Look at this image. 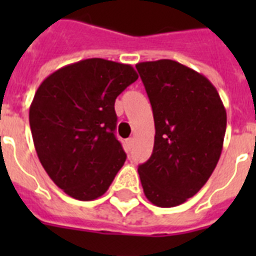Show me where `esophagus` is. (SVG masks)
I'll list each match as a JSON object with an SVG mask.
<instances>
[{
	"label": "esophagus",
	"instance_id": "esophagus-1",
	"mask_svg": "<svg viewBox=\"0 0 256 256\" xmlns=\"http://www.w3.org/2000/svg\"><path fill=\"white\" fill-rule=\"evenodd\" d=\"M132 144H134V140H132V138H128V140H126V148H128V152L132 150Z\"/></svg>",
	"mask_w": 256,
	"mask_h": 256
}]
</instances>
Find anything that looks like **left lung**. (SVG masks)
<instances>
[{
  "instance_id": "1",
  "label": "left lung",
  "mask_w": 256,
  "mask_h": 256,
  "mask_svg": "<svg viewBox=\"0 0 256 256\" xmlns=\"http://www.w3.org/2000/svg\"><path fill=\"white\" fill-rule=\"evenodd\" d=\"M152 108L156 138L152 156L140 164L146 198L174 207L194 196L220 158L226 108L203 74L172 60L136 65Z\"/></svg>"
}]
</instances>
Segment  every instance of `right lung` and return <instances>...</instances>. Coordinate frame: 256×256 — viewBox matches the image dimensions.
Returning <instances> with one entry per match:
<instances>
[{
	"mask_svg": "<svg viewBox=\"0 0 256 256\" xmlns=\"http://www.w3.org/2000/svg\"><path fill=\"white\" fill-rule=\"evenodd\" d=\"M136 80L132 65L88 58L56 70L37 88L29 108L34 148L50 179L72 198L102 196L124 166L114 104Z\"/></svg>",
	"mask_w": 256,
	"mask_h": 256,
	"instance_id": "obj_1",
	"label": "right lung"
}]
</instances>
